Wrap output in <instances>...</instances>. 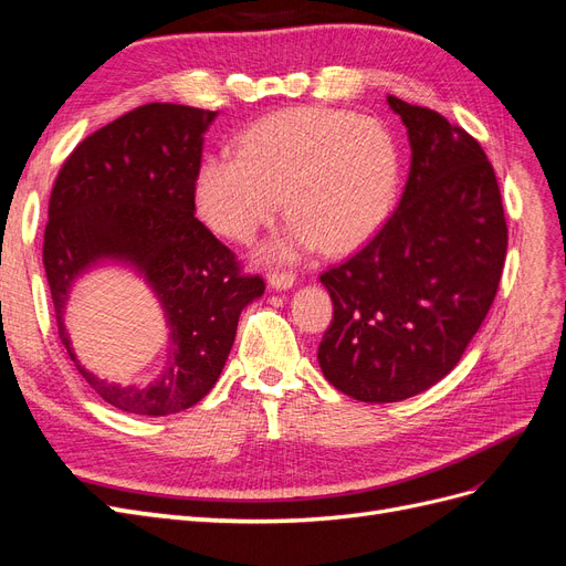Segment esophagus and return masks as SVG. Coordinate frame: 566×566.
<instances>
[{"mask_svg":"<svg viewBox=\"0 0 566 566\" xmlns=\"http://www.w3.org/2000/svg\"><path fill=\"white\" fill-rule=\"evenodd\" d=\"M297 281V276L293 271H269V285L276 290H287L293 287Z\"/></svg>","mask_w":566,"mask_h":566,"instance_id":"obj_1","label":"esophagus"}]
</instances>
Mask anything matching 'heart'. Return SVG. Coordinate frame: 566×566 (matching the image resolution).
I'll use <instances>...</instances> for the list:
<instances>
[{"label": "heart", "instance_id": "1", "mask_svg": "<svg viewBox=\"0 0 566 566\" xmlns=\"http://www.w3.org/2000/svg\"><path fill=\"white\" fill-rule=\"evenodd\" d=\"M397 181V144L380 119L302 106L256 119L235 153L205 158L193 196L205 224L231 241H250L283 205L293 219L266 254L293 260L321 245L339 254L366 243Z\"/></svg>", "mask_w": 566, "mask_h": 566}]
</instances>
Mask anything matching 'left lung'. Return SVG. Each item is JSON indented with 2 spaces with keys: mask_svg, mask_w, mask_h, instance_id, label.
<instances>
[{
  "mask_svg": "<svg viewBox=\"0 0 566 566\" xmlns=\"http://www.w3.org/2000/svg\"><path fill=\"white\" fill-rule=\"evenodd\" d=\"M387 101L413 150L399 208L361 250L321 273L335 310L321 370L366 403L416 397L455 368L499 293L507 252L484 148L432 108Z\"/></svg>",
  "mask_w": 566,
  "mask_h": 566,
  "instance_id": "obj_1",
  "label": "left lung"
}]
</instances>
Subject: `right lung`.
<instances>
[{"instance_id": "1", "label": "right lung", "mask_w": 566, "mask_h": 566, "mask_svg": "<svg viewBox=\"0 0 566 566\" xmlns=\"http://www.w3.org/2000/svg\"><path fill=\"white\" fill-rule=\"evenodd\" d=\"M217 117L179 104H146L82 139L51 188L42 260L59 337L87 385L136 416H169L208 394L231 352L243 306L264 279L196 219L202 134ZM113 255L139 268L157 290L174 333L161 380L119 388L84 371L64 335L66 287L80 270Z\"/></svg>"}]
</instances>
